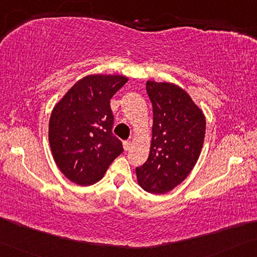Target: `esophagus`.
Segmentation results:
<instances>
[{
	"mask_svg": "<svg viewBox=\"0 0 257 257\" xmlns=\"http://www.w3.org/2000/svg\"><path fill=\"white\" fill-rule=\"evenodd\" d=\"M131 145H132V142L130 141V140L124 141V142H123V147H124L125 151H128L130 147H131Z\"/></svg>",
	"mask_w": 257,
	"mask_h": 257,
	"instance_id": "34e87169",
	"label": "esophagus"
}]
</instances>
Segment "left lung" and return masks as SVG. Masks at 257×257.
I'll list each match as a JSON object with an SVG mask.
<instances>
[{"mask_svg":"<svg viewBox=\"0 0 257 257\" xmlns=\"http://www.w3.org/2000/svg\"><path fill=\"white\" fill-rule=\"evenodd\" d=\"M153 105V139L148 160L136 169L138 183L153 194H164L184 181L199 159L206 118L178 86L147 81Z\"/></svg>","mask_w":257,"mask_h":257,"instance_id":"1","label":"left lung"}]
</instances>
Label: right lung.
Instances as JSON below:
<instances>
[{
    "instance_id": "1",
    "label": "right lung",
    "mask_w": 257,
    "mask_h": 257,
    "mask_svg": "<svg viewBox=\"0 0 257 257\" xmlns=\"http://www.w3.org/2000/svg\"><path fill=\"white\" fill-rule=\"evenodd\" d=\"M126 81L123 76H87L55 105L49 120L51 153L72 183L95 184L123 153V144L112 133L115 118L110 100Z\"/></svg>"
}]
</instances>
